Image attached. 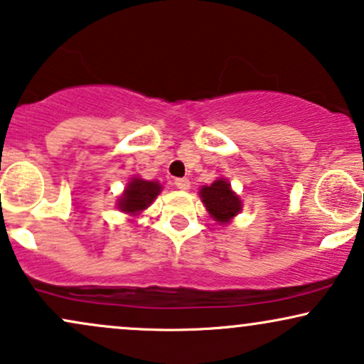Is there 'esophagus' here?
Wrapping results in <instances>:
<instances>
[{"label":"esophagus","instance_id":"1","mask_svg":"<svg viewBox=\"0 0 364 364\" xmlns=\"http://www.w3.org/2000/svg\"><path fill=\"white\" fill-rule=\"evenodd\" d=\"M174 188L179 191H188L190 190V179H186V178L174 179Z\"/></svg>","mask_w":364,"mask_h":364}]
</instances>
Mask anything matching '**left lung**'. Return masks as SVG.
Instances as JSON below:
<instances>
[{
  "mask_svg": "<svg viewBox=\"0 0 364 364\" xmlns=\"http://www.w3.org/2000/svg\"><path fill=\"white\" fill-rule=\"evenodd\" d=\"M200 200L208 215L220 225L230 224L242 212V200L225 178H217L212 185L201 186Z\"/></svg>",
  "mask_w": 364,
  "mask_h": 364,
  "instance_id": "left-lung-1",
  "label": "left lung"
}]
</instances>
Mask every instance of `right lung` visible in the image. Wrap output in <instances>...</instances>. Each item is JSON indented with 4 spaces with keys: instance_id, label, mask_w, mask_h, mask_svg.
I'll use <instances>...</instances> for the list:
<instances>
[{
    "instance_id": "add662e5",
    "label": "right lung",
    "mask_w": 364,
    "mask_h": 364,
    "mask_svg": "<svg viewBox=\"0 0 364 364\" xmlns=\"http://www.w3.org/2000/svg\"><path fill=\"white\" fill-rule=\"evenodd\" d=\"M163 191V185L159 181H149L140 176H132L127 183L125 190L117 198V208L130 218L139 217L144 210L151 207V203Z\"/></svg>"
}]
</instances>
